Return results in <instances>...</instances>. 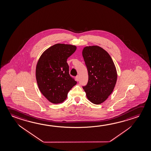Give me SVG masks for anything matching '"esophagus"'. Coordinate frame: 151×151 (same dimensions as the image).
I'll return each mask as SVG.
<instances>
[{"label": "esophagus", "instance_id": "obj_1", "mask_svg": "<svg viewBox=\"0 0 151 151\" xmlns=\"http://www.w3.org/2000/svg\"><path fill=\"white\" fill-rule=\"evenodd\" d=\"M75 78H76V81H77V82H78V81H79V76H77L75 77Z\"/></svg>", "mask_w": 151, "mask_h": 151}]
</instances>
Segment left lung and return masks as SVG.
<instances>
[{"mask_svg":"<svg viewBox=\"0 0 151 151\" xmlns=\"http://www.w3.org/2000/svg\"><path fill=\"white\" fill-rule=\"evenodd\" d=\"M82 55L88 74V82L83 89L89 101L99 105L115 88L117 78L115 65L109 53L98 46L84 47Z\"/></svg>","mask_w":151,"mask_h":151,"instance_id":"1","label":"left lung"}]
</instances>
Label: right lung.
<instances>
[{"mask_svg":"<svg viewBox=\"0 0 151 151\" xmlns=\"http://www.w3.org/2000/svg\"><path fill=\"white\" fill-rule=\"evenodd\" d=\"M75 45L56 44L43 52L37 62L36 78L40 91L48 101L60 104L77 84L69 74L67 60L76 50Z\"/></svg>","mask_w":151,"mask_h":151,"instance_id":"right-lung-1","label":"right lung"}]
</instances>
